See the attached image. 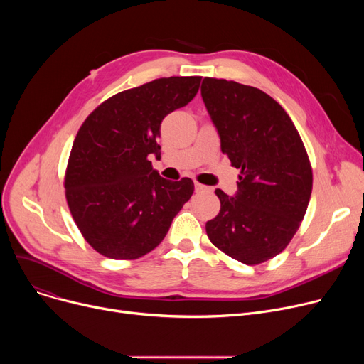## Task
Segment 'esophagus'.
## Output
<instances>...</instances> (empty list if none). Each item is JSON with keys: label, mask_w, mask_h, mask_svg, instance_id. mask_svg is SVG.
Listing matches in <instances>:
<instances>
[{"label": "esophagus", "mask_w": 364, "mask_h": 364, "mask_svg": "<svg viewBox=\"0 0 364 364\" xmlns=\"http://www.w3.org/2000/svg\"><path fill=\"white\" fill-rule=\"evenodd\" d=\"M195 190L198 193H211L213 192V187H208V186H203L200 183H195Z\"/></svg>", "instance_id": "1"}]
</instances>
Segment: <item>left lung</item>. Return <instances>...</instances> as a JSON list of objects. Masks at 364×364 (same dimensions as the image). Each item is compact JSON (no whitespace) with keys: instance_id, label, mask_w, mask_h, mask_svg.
<instances>
[{"instance_id":"left-lung-1","label":"left lung","mask_w":364,"mask_h":364,"mask_svg":"<svg viewBox=\"0 0 364 364\" xmlns=\"http://www.w3.org/2000/svg\"><path fill=\"white\" fill-rule=\"evenodd\" d=\"M221 151L240 169L237 193L217 188L220 213L206 223L225 255L258 265L279 255L301 225L313 190L307 150L286 110L264 91L205 78L200 87Z\"/></svg>"}]
</instances>
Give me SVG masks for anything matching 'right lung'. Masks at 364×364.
<instances>
[{
  "label": "right lung",
  "instance_id": "obj_1",
  "mask_svg": "<svg viewBox=\"0 0 364 364\" xmlns=\"http://www.w3.org/2000/svg\"><path fill=\"white\" fill-rule=\"evenodd\" d=\"M202 76H169L112 95L76 134L66 172L72 218L92 250L112 259L140 258L164 240L193 195V181H169L153 169L161 122L186 106Z\"/></svg>",
  "mask_w": 364,
  "mask_h": 364
}]
</instances>
